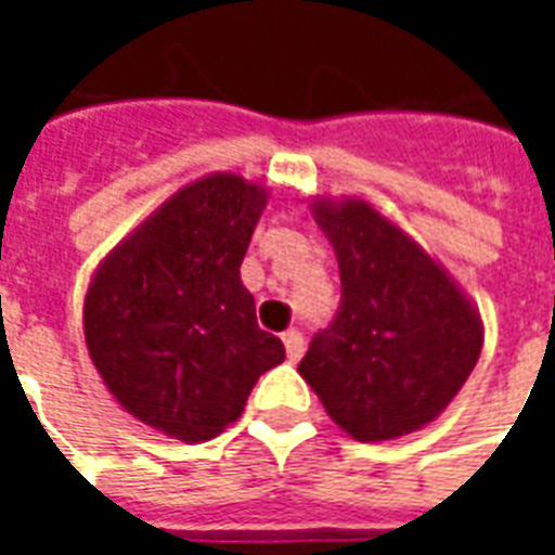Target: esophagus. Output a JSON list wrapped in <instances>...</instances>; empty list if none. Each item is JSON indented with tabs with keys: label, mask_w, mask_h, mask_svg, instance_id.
Instances as JSON below:
<instances>
[{
	"label": "esophagus",
	"mask_w": 555,
	"mask_h": 555,
	"mask_svg": "<svg viewBox=\"0 0 555 555\" xmlns=\"http://www.w3.org/2000/svg\"><path fill=\"white\" fill-rule=\"evenodd\" d=\"M282 341H285V353H288L291 362H297L302 357V350H306V338H302L300 330H288L285 336H282Z\"/></svg>",
	"instance_id": "obj_1"
}]
</instances>
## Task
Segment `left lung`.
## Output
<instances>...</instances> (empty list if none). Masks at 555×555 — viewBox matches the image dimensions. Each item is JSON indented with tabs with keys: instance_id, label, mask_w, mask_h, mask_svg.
Returning a JSON list of instances; mask_svg holds the SVG:
<instances>
[{
	"instance_id": "1",
	"label": "left lung",
	"mask_w": 555,
	"mask_h": 555,
	"mask_svg": "<svg viewBox=\"0 0 555 555\" xmlns=\"http://www.w3.org/2000/svg\"><path fill=\"white\" fill-rule=\"evenodd\" d=\"M336 246L341 302L300 362L336 425L392 440L428 425L481 353V321L454 282L365 202L314 205Z\"/></svg>"
}]
</instances>
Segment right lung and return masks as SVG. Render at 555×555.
Returning a JSON list of instances; mask_svg holds the SVG:
<instances>
[{
	"mask_svg": "<svg viewBox=\"0 0 555 555\" xmlns=\"http://www.w3.org/2000/svg\"><path fill=\"white\" fill-rule=\"evenodd\" d=\"M264 202L237 175L190 183L91 282L82 312L91 362L127 413L175 440L217 437L258 377L285 360L241 282Z\"/></svg>",
	"mask_w": 555,
	"mask_h": 555,
	"instance_id": "1",
	"label": "right lung"
}]
</instances>
